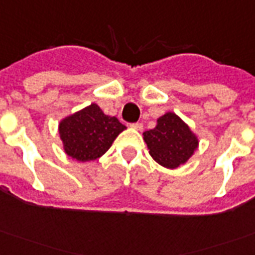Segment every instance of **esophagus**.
I'll list each match as a JSON object with an SVG mask.
<instances>
[{
    "label": "esophagus",
    "instance_id": "obj_1",
    "mask_svg": "<svg viewBox=\"0 0 255 255\" xmlns=\"http://www.w3.org/2000/svg\"><path fill=\"white\" fill-rule=\"evenodd\" d=\"M131 128L135 130H142V124H140V122H135V124H131Z\"/></svg>",
    "mask_w": 255,
    "mask_h": 255
}]
</instances>
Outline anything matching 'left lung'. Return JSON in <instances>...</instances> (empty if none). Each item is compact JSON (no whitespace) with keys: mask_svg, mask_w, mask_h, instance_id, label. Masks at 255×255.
Masks as SVG:
<instances>
[{"mask_svg":"<svg viewBox=\"0 0 255 255\" xmlns=\"http://www.w3.org/2000/svg\"><path fill=\"white\" fill-rule=\"evenodd\" d=\"M144 140L150 156L167 168H176L186 163L198 145L189 126L174 113L160 117L155 129L144 131Z\"/></svg>","mask_w":255,"mask_h":255,"instance_id":"left-lung-1","label":"left lung"}]
</instances>
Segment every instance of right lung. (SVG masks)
Here are the masks:
<instances>
[{
    "label": "right lung",
    "instance_id": "add662e5",
    "mask_svg": "<svg viewBox=\"0 0 255 255\" xmlns=\"http://www.w3.org/2000/svg\"><path fill=\"white\" fill-rule=\"evenodd\" d=\"M126 129L115 117L103 114L98 105H91L59 124V135L65 152L79 161L95 160L109 150L117 135Z\"/></svg>",
    "mask_w": 255,
    "mask_h": 255
}]
</instances>
